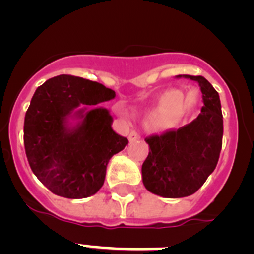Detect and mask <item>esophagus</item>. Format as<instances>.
Here are the masks:
<instances>
[{
  "label": "esophagus",
  "mask_w": 254,
  "mask_h": 254,
  "mask_svg": "<svg viewBox=\"0 0 254 254\" xmlns=\"http://www.w3.org/2000/svg\"><path fill=\"white\" fill-rule=\"evenodd\" d=\"M139 138H140V135L138 134L135 130H132V132L129 133V135H128V139H129V142H134V140L139 139Z\"/></svg>",
  "instance_id": "1"
}]
</instances>
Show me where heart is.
Here are the masks:
<instances>
[{
	"instance_id": "1",
	"label": "heart",
	"mask_w": 254,
	"mask_h": 254,
	"mask_svg": "<svg viewBox=\"0 0 254 254\" xmlns=\"http://www.w3.org/2000/svg\"><path fill=\"white\" fill-rule=\"evenodd\" d=\"M199 104V92L194 87L180 94L179 90H165L147 115L148 121L154 126H165L178 121L191 112Z\"/></svg>"
}]
</instances>
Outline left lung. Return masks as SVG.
<instances>
[{"instance_id": "obj_1", "label": "left lung", "mask_w": 254, "mask_h": 254, "mask_svg": "<svg viewBox=\"0 0 254 254\" xmlns=\"http://www.w3.org/2000/svg\"><path fill=\"white\" fill-rule=\"evenodd\" d=\"M184 76L197 81L201 89V114L179 129L145 138L149 153L142 165L143 184L148 191L168 199L196 192L215 170L222 147L218 92L204 76Z\"/></svg>"}]
</instances>
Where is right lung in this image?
Segmentation results:
<instances>
[{"mask_svg":"<svg viewBox=\"0 0 254 254\" xmlns=\"http://www.w3.org/2000/svg\"><path fill=\"white\" fill-rule=\"evenodd\" d=\"M96 81L59 75L34 92L24 117V148L32 172L53 194L84 199L104 185L112 155L127 138L112 129V116L99 104L115 99Z\"/></svg>","mask_w":254,"mask_h":254,"instance_id":"obj_1","label":"right lung"}]
</instances>
